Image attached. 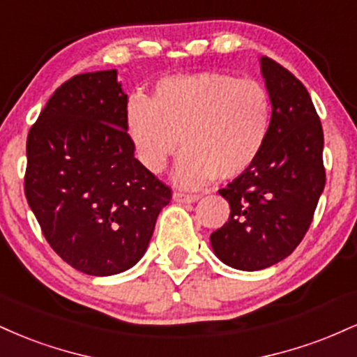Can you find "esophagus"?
Wrapping results in <instances>:
<instances>
[{
  "label": "esophagus",
  "instance_id": "esophagus-1",
  "mask_svg": "<svg viewBox=\"0 0 357 357\" xmlns=\"http://www.w3.org/2000/svg\"><path fill=\"white\" fill-rule=\"evenodd\" d=\"M173 198H174V202H178V203L190 204V203L198 202L199 196L198 195H186V192H174Z\"/></svg>",
  "mask_w": 357,
  "mask_h": 357
}]
</instances>
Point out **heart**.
<instances>
[{
    "instance_id": "heart-1",
    "label": "heart",
    "mask_w": 357,
    "mask_h": 357,
    "mask_svg": "<svg viewBox=\"0 0 357 357\" xmlns=\"http://www.w3.org/2000/svg\"><path fill=\"white\" fill-rule=\"evenodd\" d=\"M272 97L255 79L199 72L162 79L153 99L132 97L126 129L149 173H161L178 153L183 188H202L218 176L235 179L257 162L272 127Z\"/></svg>"
}]
</instances>
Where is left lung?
I'll list each match as a JSON object with an SVG mask.
<instances>
[{
	"label": "left lung",
	"instance_id": "1",
	"mask_svg": "<svg viewBox=\"0 0 357 357\" xmlns=\"http://www.w3.org/2000/svg\"><path fill=\"white\" fill-rule=\"evenodd\" d=\"M272 97L264 153L220 195L230 218L210 236L215 255L233 268L261 270L289 257L312 223L324 186V132L309 92L294 73L261 56Z\"/></svg>",
	"mask_w": 357,
	"mask_h": 357
}]
</instances>
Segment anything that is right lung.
I'll use <instances>...</instances> for the list:
<instances>
[{
	"instance_id": "add662e5",
	"label": "right lung",
	"mask_w": 357,
	"mask_h": 357,
	"mask_svg": "<svg viewBox=\"0 0 357 357\" xmlns=\"http://www.w3.org/2000/svg\"><path fill=\"white\" fill-rule=\"evenodd\" d=\"M117 70L53 92L26 139L24 196L61 260L107 277L144 255L171 188L134 158Z\"/></svg>"
}]
</instances>
